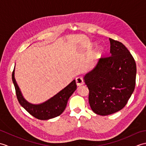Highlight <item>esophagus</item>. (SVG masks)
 <instances>
[{"label":"esophagus","mask_w":146,"mask_h":146,"mask_svg":"<svg viewBox=\"0 0 146 146\" xmlns=\"http://www.w3.org/2000/svg\"><path fill=\"white\" fill-rule=\"evenodd\" d=\"M76 85L78 86H81L84 84V80H83V77L78 76L76 78Z\"/></svg>","instance_id":"34e87169"}]
</instances>
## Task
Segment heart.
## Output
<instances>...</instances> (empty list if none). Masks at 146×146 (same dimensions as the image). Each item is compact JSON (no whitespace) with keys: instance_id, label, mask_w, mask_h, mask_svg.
Here are the masks:
<instances>
[{"instance_id":"1","label":"heart","mask_w":146,"mask_h":146,"mask_svg":"<svg viewBox=\"0 0 146 146\" xmlns=\"http://www.w3.org/2000/svg\"><path fill=\"white\" fill-rule=\"evenodd\" d=\"M102 51H103V50H102V49H99V51H98V54H101L102 52Z\"/></svg>"}]
</instances>
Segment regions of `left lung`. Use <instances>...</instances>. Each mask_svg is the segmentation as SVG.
<instances>
[{
	"label": "left lung",
	"mask_w": 146,
	"mask_h": 146,
	"mask_svg": "<svg viewBox=\"0 0 146 146\" xmlns=\"http://www.w3.org/2000/svg\"><path fill=\"white\" fill-rule=\"evenodd\" d=\"M110 55L99 60L94 70L84 76L89 90L92 110L108 115L125 106L134 90L136 64L122 42L109 38Z\"/></svg>",
	"instance_id": "obj_1"
}]
</instances>
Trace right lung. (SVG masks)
<instances>
[{
  "label": "right lung",
  "mask_w": 146,
  "mask_h": 146,
  "mask_svg": "<svg viewBox=\"0 0 146 146\" xmlns=\"http://www.w3.org/2000/svg\"><path fill=\"white\" fill-rule=\"evenodd\" d=\"M12 82L15 86L17 98L19 104L27 111L39 120H48L58 117L63 112L66 107L68 99L76 89L75 80L62 90L54 97L44 103L34 105L29 103L24 98L14 78V69L12 75Z\"/></svg>",
  "instance_id": "right-lung-1"
}]
</instances>
